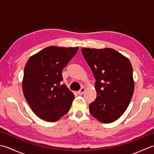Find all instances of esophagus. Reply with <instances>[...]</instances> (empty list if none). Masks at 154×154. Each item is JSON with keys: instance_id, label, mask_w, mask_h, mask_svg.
<instances>
[{"instance_id": "34e87169", "label": "esophagus", "mask_w": 154, "mask_h": 154, "mask_svg": "<svg viewBox=\"0 0 154 154\" xmlns=\"http://www.w3.org/2000/svg\"><path fill=\"white\" fill-rule=\"evenodd\" d=\"M85 90H86L85 88V87H82L79 91H78L77 93L79 94H80V95H82V94H84V93L85 92Z\"/></svg>"}]
</instances>
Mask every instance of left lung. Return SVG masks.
Here are the masks:
<instances>
[{
    "instance_id": "left-lung-1",
    "label": "left lung",
    "mask_w": 154,
    "mask_h": 154,
    "mask_svg": "<svg viewBox=\"0 0 154 154\" xmlns=\"http://www.w3.org/2000/svg\"><path fill=\"white\" fill-rule=\"evenodd\" d=\"M96 79L97 96L90 104L91 115L102 123L119 119L130 103L134 90L132 64L112 48L81 49Z\"/></svg>"
}]
</instances>
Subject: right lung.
<instances>
[{"instance_id": "right-lung-1", "label": "right lung", "mask_w": 154, "mask_h": 154, "mask_svg": "<svg viewBox=\"0 0 154 154\" xmlns=\"http://www.w3.org/2000/svg\"><path fill=\"white\" fill-rule=\"evenodd\" d=\"M79 48L50 46L29 58L22 79L24 96L33 112L48 122H55L69 110L74 94L63 80L62 70Z\"/></svg>"}]
</instances>
